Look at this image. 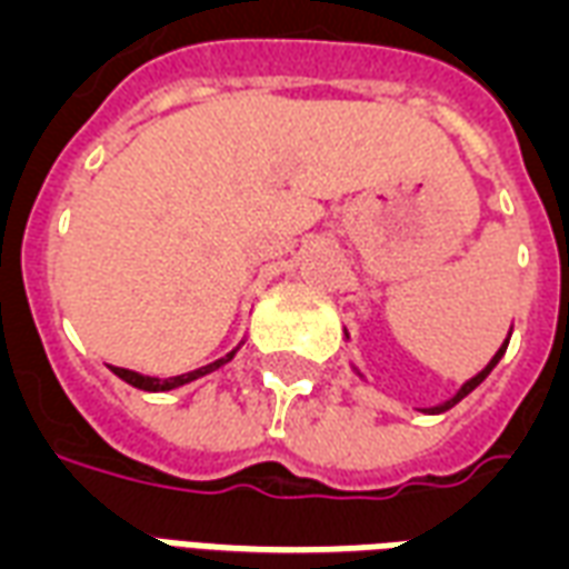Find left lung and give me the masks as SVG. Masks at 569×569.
<instances>
[{"label":"left lung","mask_w":569,"mask_h":569,"mask_svg":"<svg viewBox=\"0 0 569 569\" xmlns=\"http://www.w3.org/2000/svg\"><path fill=\"white\" fill-rule=\"evenodd\" d=\"M510 330H512V327H510ZM345 339H348V332H345ZM507 345H510V339H503V345L498 350H495V357H492V360H489V366H486V369H482V371H477L471 381H465L462 387H459V392L452 396V399L441 401V405H431V408H420V411L422 413H443V411H450L452 405H459V401H462L465 396H468V392L477 390V387H480V383L486 381V375H489V371H492L495 366H498V360H501V357H503V350H507ZM353 371L360 375V369H353ZM360 378H362V375H360Z\"/></svg>","instance_id":"8db88e82"}]
</instances>
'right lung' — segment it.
<instances>
[{
  "mask_svg": "<svg viewBox=\"0 0 569 569\" xmlns=\"http://www.w3.org/2000/svg\"><path fill=\"white\" fill-rule=\"evenodd\" d=\"M242 345V341H239ZM239 345L230 353H224V357H219V360L207 362V366H200V369L194 371H186V375H173V378H149V375H140V371H131V369H119V366H110V371L117 375V378H122L126 383H131V387H138V390H147V392H168V390H177V387H186V383L198 381V378H203V375H209V371L221 369V366H228L233 357H237Z\"/></svg>",
  "mask_w": 569,
  "mask_h": 569,
  "instance_id": "add662e5",
  "label": "right lung"
}]
</instances>
